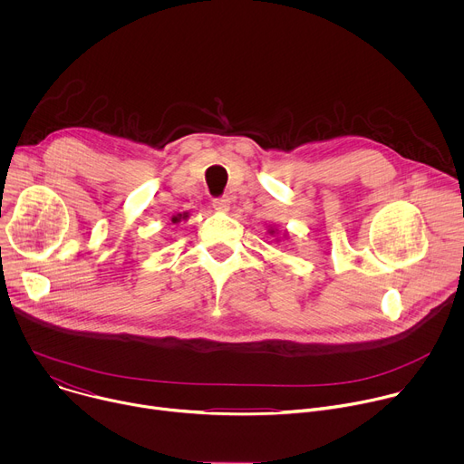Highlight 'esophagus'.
Returning a JSON list of instances; mask_svg holds the SVG:
<instances>
[{
	"label": "esophagus",
	"instance_id": "esophagus-1",
	"mask_svg": "<svg viewBox=\"0 0 464 464\" xmlns=\"http://www.w3.org/2000/svg\"><path fill=\"white\" fill-rule=\"evenodd\" d=\"M229 206H231V200L227 196H222V198H215L213 200V208L220 213H227L229 211Z\"/></svg>",
	"mask_w": 464,
	"mask_h": 464
}]
</instances>
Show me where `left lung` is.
I'll list each match as a JSON object with an SVG mask.
<instances>
[{"mask_svg": "<svg viewBox=\"0 0 464 464\" xmlns=\"http://www.w3.org/2000/svg\"><path fill=\"white\" fill-rule=\"evenodd\" d=\"M276 231H277V229H274V227H270V229H268V233H270V235H276Z\"/></svg>", "mask_w": 464, "mask_h": 464, "instance_id": "obj_1", "label": "left lung"}]
</instances>
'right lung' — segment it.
Listing matches in <instances>:
<instances>
[{
	"mask_svg": "<svg viewBox=\"0 0 464 464\" xmlns=\"http://www.w3.org/2000/svg\"><path fill=\"white\" fill-rule=\"evenodd\" d=\"M187 213H183V215H176V217H172V224H178V222H181V220H187Z\"/></svg>",
	"mask_w": 464,
	"mask_h": 464,
	"instance_id": "obj_1",
	"label": "right lung"
}]
</instances>
